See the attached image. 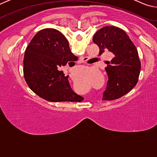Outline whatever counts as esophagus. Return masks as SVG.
I'll return each instance as SVG.
<instances>
[{"instance_id":"1","label":"esophagus","mask_w":157,"mask_h":157,"mask_svg":"<svg viewBox=\"0 0 157 157\" xmlns=\"http://www.w3.org/2000/svg\"><path fill=\"white\" fill-rule=\"evenodd\" d=\"M79 61H80V62H81L82 63H84L85 62H86V58L84 57H81L80 59H79ZM70 78H71V79H72L73 81L76 78L75 76L74 75H73V74H71V75H70Z\"/></svg>"}]
</instances>
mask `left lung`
<instances>
[{
    "instance_id": "obj_1",
    "label": "left lung",
    "mask_w": 157,
    "mask_h": 157,
    "mask_svg": "<svg viewBox=\"0 0 157 157\" xmlns=\"http://www.w3.org/2000/svg\"><path fill=\"white\" fill-rule=\"evenodd\" d=\"M93 41L99 47V55L106 50L114 55L105 68L109 80L103 100L118 99L128 94L139 80L140 62L136 48L125 32L114 26L100 29Z\"/></svg>"
}]
</instances>
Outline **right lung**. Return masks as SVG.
Wrapping results in <instances>:
<instances>
[{"instance_id": "obj_1", "label": "right lung", "mask_w": 157, "mask_h": 157, "mask_svg": "<svg viewBox=\"0 0 157 157\" xmlns=\"http://www.w3.org/2000/svg\"><path fill=\"white\" fill-rule=\"evenodd\" d=\"M78 59L60 32L52 28L41 30L26 48L23 58L26 83L37 95L50 102H81L84 98L71 89L68 75L58 70Z\"/></svg>"}]
</instances>
